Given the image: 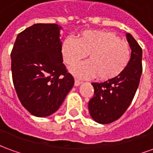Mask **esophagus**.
Here are the masks:
<instances>
[{"mask_svg": "<svg viewBox=\"0 0 153 153\" xmlns=\"http://www.w3.org/2000/svg\"><path fill=\"white\" fill-rule=\"evenodd\" d=\"M81 83H82V82H81L80 80L76 79H74V86H76V87L77 86H79Z\"/></svg>", "mask_w": 153, "mask_h": 153, "instance_id": "34e87169", "label": "esophagus"}]
</instances>
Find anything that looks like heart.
<instances>
[{
  "instance_id": "obj_1",
  "label": "heart",
  "mask_w": 153,
  "mask_h": 153,
  "mask_svg": "<svg viewBox=\"0 0 153 153\" xmlns=\"http://www.w3.org/2000/svg\"><path fill=\"white\" fill-rule=\"evenodd\" d=\"M64 60L74 65L89 56V60L71 69L77 77L89 79L97 76L101 80H111L121 74L128 66L131 50L128 42L115 33L104 30H85L77 38L68 37L61 47Z\"/></svg>"
}]
</instances>
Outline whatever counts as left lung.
I'll use <instances>...</instances> for the list:
<instances>
[{"mask_svg": "<svg viewBox=\"0 0 153 153\" xmlns=\"http://www.w3.org/2000/svg\"><path fill=\"white\" fill-rule=\"evenodd\" d=\"M126 38L132 51L125 71L113 79L92 83L94 96L88 102V110L91 117L99 124L118 120L129 106L138 89L143 71V51L130 33H126Z\"/></svg>", "mask_w": 153, "mask_h": 153, "instance_id": "left-lung-1", "label": "left lung"}]
</instances>
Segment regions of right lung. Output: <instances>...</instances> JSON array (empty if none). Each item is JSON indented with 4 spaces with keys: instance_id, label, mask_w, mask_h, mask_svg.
Masks as SVG:
<instances>
[{
    "instance_id": "add662e5",
    "label": "right lung",
    "mask_w": 153,
    "mask_h": 153,
    "mask_svg": "<svg viewBox=\"0 0 153 153\" xmlns=\"http://www.w3.org/2000/svg\"><path fill=\"white\" fill-rule=\"evenodd\" d=\"M61 27L36 24L19 33L11 51L13 83L25 109L47 117L59 109L73 88V76L63 64Z\"/></svg>"
}]
</instances>
